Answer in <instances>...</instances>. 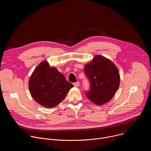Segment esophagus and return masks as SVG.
<instances>
[{
    "instance_id": "34e87169",
    "label": "esophagus",
    "mask_w": 151,
    "mask_h": 151,
    "mask_svg": "<svg viewBox=\"0 0 151 151\" xmlns=\"http://www.w3.org/2000/svg\"><path fill=\"white\" fill-rule=\"evenodd\" d=\"M79 85H80V83L79 82H75V83H73V85L75 86V87H78L79 86Z\"/></svg>"
}]
</instances>
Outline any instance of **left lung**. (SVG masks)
I'll list each match as a JSON object with an SVG mask.
<instances>
[{
    "label": "left lung",
    "mask_w": 151,
    "mask_h": 151,
    "mask_svg": "<svg viewBox=\"0 0 151 151\" xmlns=\"http://www.w3.org/2000/svg\"><path fill=\"white\" fill-rule=\"evenodd\" d=\"M84 72L91 83V90L86 96L97 105L109 102L120 83L119 72L115 64L108 58L96 55L85 64Z\"/></svg>",
    "instance_id": "8db88e82"
}]
</instances>
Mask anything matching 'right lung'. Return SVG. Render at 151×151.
Returning <instances> with one entry per match:
<instances>
[{
    "instance_id": "obj_1",
    "label": "right lung",
    "mask_w": 151,
    "mask_h": 151,
    "mask_svg": "<svg viewBox=\"0 0 151 151\" xmlns=\"http://www.w3.org/2000/svg\"><path fill=\"white\" fill-rule=\"evenodd\" d=\"M73 85L47 61L40 63L31 75L29 88L33 99L40 105L51 108L65 98Z\"/></svg>"
}]
</instances>
